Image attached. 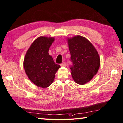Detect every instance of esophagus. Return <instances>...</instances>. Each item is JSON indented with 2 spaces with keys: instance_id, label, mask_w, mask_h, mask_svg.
Returning <instances> with one entry per match:
<instances>
[{
  "instance_id": "1",
  "label": "esophagus",
  "mask_w": 123,
  "mask_h": 123,
  "mask_svg": "<svg viewBox=\"0 0 123 123\" xmlns=\"http://www.w3.org/2000/svg\"><path fill=\"white\" fill-rule=\"evenodd\" d=\"M60 66H66L65 62H63V63H62L61 64H60Z\"/></svg>"
}]
</instances>
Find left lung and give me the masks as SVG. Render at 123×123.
<instances>
[{"label": "left lung", "mask_w": 123, "mask_h": 123, "mask_svg": "<svg viewBox=\"0 0 123 123\" xmlns=\"http://www.w3.org/2000/svg\"><path fill=\"white\" fill-rule=\"evenodd\" d=\"M68 43L73 79L78 84L84 85L97 73L100 64L99 55L93 45L84 37L78 35L68 38Z\"/></svg>", "instance_id": "8db88e82"}]
</instances>
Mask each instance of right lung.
<instances>
[{
  "mask_svg": "<svg viewBox=\"0 0 123 123\" xmlns=\"http://www.w3.org/2000/svg\"><path fill=\"white\" fill-rule=\"evenodd\" d=\"M55 38L41 36L32 43L24 59L28 78L38 87L46 88L53 83L60 66L54 62L49 50Z\"/></svg>",
  "mask_w": 123,
  "mask_h": 123,
  "instance_id": "1",
  "label": "right lung"
}]
</instances>
